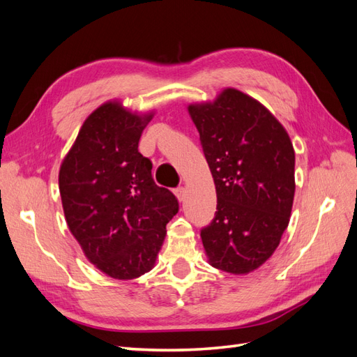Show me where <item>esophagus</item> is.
Segmentation results:
<instances>
[{
  "instance_id": "obj_1",
  "label": "esophagus",
  "mask_w": 357,
  "mask_h": 357,
  "mask_svg": "<svg viewBox=\"0 0 357 357\" xmlns=\"http://www.w3.org/2000/svg\"><path fill=\"white\" fill-rule=\"evenodd\" d=\"M174 193H176V197H177V199L181 202V201H185V198H186V189L185 188H177L176 190H174Z\"/></svg>"
}]
</instances>
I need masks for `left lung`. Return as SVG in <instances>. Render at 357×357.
<instances>
[{"label":"left lung","instance_id":"left-lung-1","mask_svg":"<svg viewBox=\"0 0 357 357\" xmlns=\"http://www.w3.org/2000/svg\"><path fill=\"white\" fill-rule=\"evenodd\" d=\"M188 110L218 193V211L201 231L208 262L236 275L255 271L275 252L294 205L289 134L266 107L234 88Z\"/></svg>","mask_w":357,"mask_h":357}]
</instances>
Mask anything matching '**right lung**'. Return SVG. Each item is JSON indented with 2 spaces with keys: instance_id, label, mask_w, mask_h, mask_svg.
<instances>
[{
  "instance_id": "right-lung-1",
  "label": "right lung",
  "mask_w": 357,
  "mask_h": 357,
  "mask_svg": "<svg viewBox=\"0 0 357 357\" xmlns=\"http://www.w3.org/2000/svg\"><path fill=\"white\" fill-rule=\"evenodd\" d=\"M152 117L117 101L102 104L82 125L59 169L71 234L89 262L116 280L155 266L165 226L178 211L174 193L156 185L152 162L138 152Z\"/></svg>"
}]
</instances>
